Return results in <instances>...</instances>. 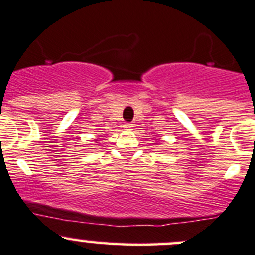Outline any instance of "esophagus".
Segmentation results:
<instances>
[{"mask_svg": "<svg viewBox=\"0 0 255 255\" xmlns=\"http://www.w3.org/2000/svg\"><path fill=\"white\" fill-rule=\"evenodd\" d=\"M123 127H125V129H132V127H133V125L132 123H129V122H125V125H123Z\"/></svg>", "mask_w": 255, "mask_h": 255, "instance_id": "esophagus-1", "label": "esophagus"}]
</instances>
